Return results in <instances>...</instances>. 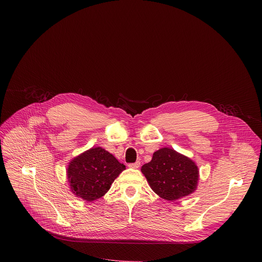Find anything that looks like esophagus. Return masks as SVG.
<instances>
[{
    "mask_svg": "<svg viewBox=\"0 0 262 262\" xmlns=\"http://www.w3.org/2000/svg\"><path fill=\"white\" fill-rule=\"evenodd\" d=\"M129 168L132 169H138L140 167V162H136V163H133V164H129L128 165Z\"/></svg>",
    "mask_w": 262,
    "mask_h": 262,
    "instance_id": "obj_1",
    "label": "esophagus"
}]
</instances>
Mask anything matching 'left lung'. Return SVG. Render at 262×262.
Returning a JSON list of instances; mask_svg holds the SVG:
<instances>
[{"label": "left lung", "mask_w": 262, "mask_h": 262, "mask_svg": "<svg viewBox=\"0 0 262 262\" xmlns=\"http://www.w3.org/2000/svg\"><path fill=\"white\" fill-rule=\"evenodd\" d=\"M141 171L152 191L167 201L189 196L197 190V165L172 148L164 147L156 151L152 160L143 165Z\"/></svg>", "instance_id": "8db88e82"}]
</instances>
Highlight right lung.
<instances>
[{
    "label": "right lung",
    "instance_id": "add662e5",
    "mask_svg": "<svg viewBox=\"0 0 262 262\" xmlns=\"http://www.w3.org/2000/svg\"><path fill=\"white\" fill-rule=\"evenodd\" d=\"M124 169L113 155L101 147H93L69 163L67 178L74 195L92 202L104 196Z\"/></svg>",
    "mask_w": 262,
    "mask_h": 262
}]
</instances>
